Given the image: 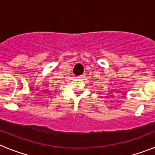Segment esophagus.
Wrapping results in <instances>:
<instances>
[{
  "mask_svg": "<svg viewBox=\"0 0 155 155\" xmlns=\"http://www.w3.org/2000/svg\"><path fill=\"white\" fill-rule=\"evenodd\" d=\"M84 77H85V75H84V74L80 75V76H77L78 79H83Z\"/></svg>",
  "mask_w": 155,
  "mask_h": 155,
  "instance_id": "34e87169",
  "label": "esophagus"
}]
</instances>
